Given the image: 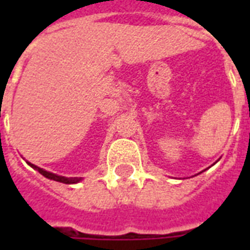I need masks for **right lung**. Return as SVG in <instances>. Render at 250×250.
I'll use <instances>...</instances> for the list:
<instances>
[{
    "mask_svg": "<svg viewBox=\"0 0 250 250\" xmlns=\"http://www.w3.org/2000/svg\"><path fill=\"white\" fill-rule=\"evenodd\" d=\"M29 166H32V167L35 168V170H37L39 173L42 174L45 178L53 179V181H57V182H62V184H77L79 181H82V178H66V177H62V175H56V174L49 173V171H45V170H42V168L37 167V166L32 165V163H29Z\"/></svg>",
    "mask_w": 250,
    "mask_h": 250,
    "instance_id": "1",
    "label": "right lung"
}]
</instances>
